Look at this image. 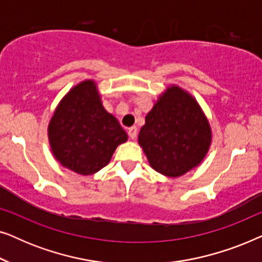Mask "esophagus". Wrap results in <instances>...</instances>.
<instances>
[{
	"label": "esophagus",
	"mask_w": 262,
	"mask_h": 262,
	"mask_svg": "<svg viewBox=\"0 0 262 262\" xmlns=\"http://www.w3.org/2000/svg\"><path fill=\"white\" fill-rule=\"evenodd\" d=\"M127 134H128V136H130V138L135 139L136 137H137V127H136V126H131V127H128Z\"/></svg>",
	"instance_id": "obj_1"
}]
</instances>
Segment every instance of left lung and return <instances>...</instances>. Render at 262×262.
I'll return each mask as SVG.
<instances>
[{
  "label": "left lung",
  "instance_id": "left-lung-1",
  "mask_svg": "<svg viewBox=\"0 0 262 262\" xmlns=\"http://www.w3.org/2000/svg\"><path fill=\"white\" fill-rule=\"evenodd\" d=\"M211 126L199 103L178 85L160 95L138 135L150 166L178 178L199 166L211 144Z\"/></svg>",
  "mask_w": 262,
  "mask_h": 262
}]
</instances>
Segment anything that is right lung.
Returning <instances> with one entry per match:
<instances>
[{
	"mask_svg": "<svg viewBox=\"0 0 262 262\" xmlns=\"http://www.w3.org/2000/svg\"><path fill=\"white\" fill-rule=\"evenodd\" d=\"M55 159L81 175H92L110 163L126 132L103 108L96 83L82 81L60 100L48 127Z\"/></svg>",
	"mask_w": 262,
	"mask_h": 262,
	"instance_id": "obj_1",
	"label": "right lung"
}]
</instances>
